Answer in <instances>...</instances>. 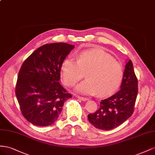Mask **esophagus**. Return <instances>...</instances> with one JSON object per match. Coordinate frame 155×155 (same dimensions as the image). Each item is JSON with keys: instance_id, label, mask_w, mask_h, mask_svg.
Segmentation results:
<instances>
[{"instance_id": "34e87169", "label": "esophagus", "mask_w": 155, "mask_h": 155, "mask_svg": "<svg viewBox=\"0 0 155 155\" xmlns=\"http://www.w3.org/2000/svg\"><path fill=\"white\" fill-rule=\"evenodd\" d=\"M77 98L78 99H81V101H86L88 100V99L86 98V97H81V96H77Z\"/></svg>"}]
</instances>
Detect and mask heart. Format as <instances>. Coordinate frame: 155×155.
I'll return each instance as SVG.
<instances>
[{
    "instance_id": "b5f03b06",
    "label": "heart",
    "mask_w": 155,
    "mask_h": 155,
    "mask_svg": "<svg viewBox=\"0 0 155 155\" xmlns=\"http://www.w3.org/2000/svg\"><path fill=\"white\" fill-rule=\"evenodd\" d=\"M61 73L64 82L68 86L75 85L86 73V79L75 90L84 95L97 93L101 97L114 93L123 77L122 65L101 48L82 51L77 55V60L72 56L66 57L61 64Z\"/></svg>"
}]
</instances>
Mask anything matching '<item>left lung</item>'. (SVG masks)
Segmentation results:
<instances>
[{
    "instance_id": "1",
    "label": "left lung",
    "mask_w": 155,
    "mask_h": 155,
    "mask_svg": "<svg viewBox=\"0 0 155 155\" xmlns=\"http://www.w3.org/2000/svg\"><path fill=\"white\" fill-rule=\"evenodd\" d=\"M138 94V79L130 60L123 73L121 89L116 94L101 101L100 107L88 114L90 123L97 129L108 130L124 123L133 114Z\"/></svg>"
}]
</instances>
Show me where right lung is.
Instances as JSON below:
<instances>
[{
    "label": "right lung",
    "mask_w": 155,
    "mask_h": 155,
    "mask_svg": "<svg viewBox=\"0 0 155 155\" xmlns=\"http://www.w3.org/2000/svg\"><path fill=\"white\" fill-rule=\"evenodd\" d=\"M74 48L65 43L46 44L22 64L15 95L22 114L32 124L39 127L53 124L65 101L72 97L59 81L61 64Z\"/></svg>",
    "instance_id": "add662e5"
}]
</instances>
